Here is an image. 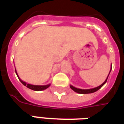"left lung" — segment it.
Wrapping results in <instances>:
<instances>
[{"label": "left lung", "mask_w": 124, "mask_h": 124, "mask_svg": "<svg viewBox=\"0 0 124 124\" xmlns=\"http://www.w3.org/2000/svg\"><path fill=\"white\" fill-rule=\"evenodd\" d=\"M111 71V70H110ZM109 76V75H108ZM108 76L107 77L106 80H105L104 83L101 84L100 86H99L98 87H96V88H94L92 89H88V90H82V89H79V88H76L75 87H74L72 86H70V88L73 90L74 91L76 92H77L78 93H84V94H85V93H93V92H95L98 91L99 89L101 88L102 86H104V84H106V82H107V80H108Z\"/></svg>", "instance_id": "left-lung-1"}]
</instances>
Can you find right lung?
Wrapping results in <instances>:
<instances>
[{"label":"right lung","instance_id":"add662e5","mask_svg":"<svg viewBox=\"0 0 124 124\" xmlns=\"http://www.w3.org/2000/svg\"><path fill=\"white\" fill-rule=\"evenodd\" d=\"M16 74L17 75L18 78H19L18 76L17 73H16ZM19 80L21 82V83L23 84V85L26 86L27 88H28L29 89H31L32 90H34V91H42V90H44L45 89L48 88L49 86H50V84H48V85H45V86H36V85H32V84H26L25 82H23V80H21L20 78Z\"/></svg>","mask_w":124,"mask_h":124}]
</instances>
